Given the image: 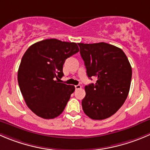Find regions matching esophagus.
Returning a JSON list of instances; mask_svg holds the SVG:
<instances>
[{
	"label": "esophagus",
	"instance_id": "34e87169",
	"mask_svg": "<svg viewBox=\"0 0 150 150\" xmlns=\"http://www.w3.org/2000/svg\"><path fill=\"white\" fill-rule=\"evenodd\" d=\"M82 88V86H81L80 85H75V89L76 90H78V89H80V88Z\"/></svg>",
	"mask_w": 150,
	"mask_h": 150
}]
</instances>
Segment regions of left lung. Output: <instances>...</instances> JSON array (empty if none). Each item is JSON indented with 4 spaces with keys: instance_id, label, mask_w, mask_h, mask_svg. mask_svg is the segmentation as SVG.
Segmentation results:
<instances>
[{
    "instance_id": "left-lung-1",
    "label": "left lung",
    "mask_w": 150,
    "mask_h": 150,
    "mask_svg": "<svg viewBox=\"0 0 150 150\" xmlns=\"http://www.w3.org/2000/svg\"><path fill=\"white\" fill-rule=\"evenodd\" d=\"M87 75L95 76L96 84L85 87L82 101L84 112L94 120L108 119L119 110L127 97L132 68L121 48L106 43H78Z\"/></svg>"
}]
</instances>
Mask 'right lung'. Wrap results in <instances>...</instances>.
Here are the masks:
<instances>
[{
	"mask_svg": "<svg viewBox=\"0 0 150 150\" xmlns=\"http://www.w3.org/2000/svg\"><path fill=\"white\" fill-rule=\"evenodd\" d=\"M79 51L76 42L47 39L31 45L23 56L18 72L20 90L28 108L45 119L63 112L74 85L61 83L63 64Z\"/></svg>",
	"mask_w": 150,
	"mask_h": 150,
	"instance_id": "add662e5",
	"label": "right lung"
}]
</instances>
